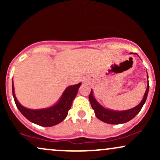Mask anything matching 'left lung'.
Segmentation results:
<instances>
[{
	"mask_svg": "<svg viewBox=\"0 0 160 160\" xmlns=\"http://www.w3.org/2000/svg\"><path fill=\"white\" fill-rule=\"evenodd\" d=\"M148 91H149V82H148V86H147V89L144 95V98L141 100L140 104L137 105L136 107L129 110H126V111H117L104 108L103 106L101 105L95 100L94 96H93V92L92 89L90 94L89 95V99L97 118L108 124H122L132 120L134 117L140 112L143 105L146 102L147 97H148Z\"/></svg>",
	"mask_w": 160,
	"mask_h": 160,
	"instance_id": "left-lung-1",
	"label": "left lung"
}]
</instances>
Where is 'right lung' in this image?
I'll return each instance as SVG.
<instances>
[{"label": "right lung", "mask_w": 160, "mask_h": 160, "mask_svg": "<svg viewBox=\"0 0 160 160\" xmlns=\"http://www.w3.org/2000/svg\"><path fill=\"white\" fill-rule=\"evenodd\" d=\"M81 82L75 84L74 86H70L66 88L65 92L62 94L58 102L56 104L44 109L32 110L23 107L18 102L14 92V86L12 83V96L16 107L21 112L25 118L29 121L34 122L39 126L44 127H50L62 122L67 117L68 111L71 108L73 100H74L78 92Z\"/></svg>", "instance_id": "obj_1"}]
</instances>
